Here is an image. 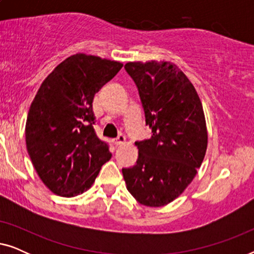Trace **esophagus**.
Listing matches in <instances>:
<instances>
[{"instance_id": "34e87169", "label": "esophagus", "mask_w": 254, "mask_h": 254, "mask_svg": "<svg viewBox=\"0 0 254 254\" xmlns=\"http://www.w3.org/2000/svg\"><path fill=\"white\" fill-rule=\"evenodd\" d=\"M125 141H126V137H125L123 134H120V135H118V137L114 140V144L121 145L123 143H125Z\"/></svg>"}]
</instances>
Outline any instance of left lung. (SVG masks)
Here are the masks:
<instances>
[{
  "mask_svg": "<svg viewBox=\"0 0 254 254\" xmlns=\"http://www.w3.org/2000/svg\"><path fill=\"white\" fill-rule=\"evenodd\" d=\"M151 137L136 141V164L123 168L126 187L138 202L161 207L190 185L207 150L202 104L186 75L171 62H128Z\"/></svg>",
  "mask_w": 254,
  "mask_h": 254,
  "instance_id": "8db88e82",
  "label": "left lung"
}]
</instances>
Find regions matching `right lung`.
<instances>
[{"label": "right lung", "instance_id": "right-lung-1", "mask_svg": "<svg viewBox=\"0 0 254 254\" xmlns=\"http://www.w3.org/2000/svg\"><path fill=\"white\" fill-rule=\"evenodd\" d=\"M121 68L117 61L71 55L45 78L31 104L27 152L38 176L58 195L72 197L89 190L112 156L93 129L92 102Z\"/></svg>", "mask_w": 254, "mask_h": 254}]
</instances>
